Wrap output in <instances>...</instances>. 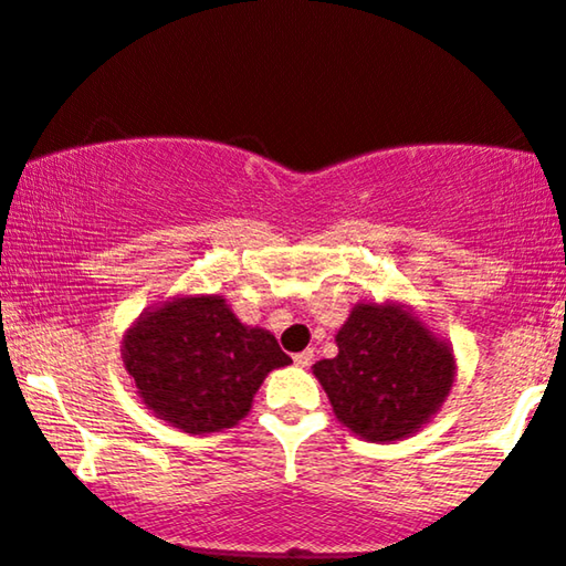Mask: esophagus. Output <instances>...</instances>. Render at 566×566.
Segmentation results:
<instances>
[{
  "mask_svg": "<svg viewBox=\"0 0 566 566\" xmlns=\"http://www.w3.org/2000/svg\"><path fill=\"white\" fill-rule=\"evenodd\" d=\"M292 360H295L297 368H307L313 363V349H303V353H297Z\"/></svg>",
  "mask_w": 566,
  "mask_h": 566,
  "instance_id": "34e87169",
  "label": "esophagus"
}]
</instances>
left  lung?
<instances>
[{
	"mask_svg": "<svg viewBox=\"0 0 566 566\" xmlns=\"http://www.w3.org/2000/svg\"><path fill=\"white\" fill-rule=\"evenodd\" d=\"M336 347L313 374L339 423L366 441H399L423 428L454 384L452 347L405 305H355Z\"/></svg>",
	"mask_w": 566,
	"mask_h": 566,
	"instance_id": "8db88e82",
	"label": "left lung"
}]
</instances>
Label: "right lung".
<instances>
[{"label":"right lung","mask_w":566,"mask_h":566,"mask_svg":"<svg viewBox=\"0 0 566 566\" xmlns=\"http://www.w3.org/2000/svg\"><path fill=\"white\" fill-rule=\"evenodd\" d=\"M123 360L148 410L185 433L238 426L263 378L292 363L274 334L240 324L219 295L175 297L143 313L127 328Z\"/></svg>","instance_id":"obj_1"}]
</instances>
